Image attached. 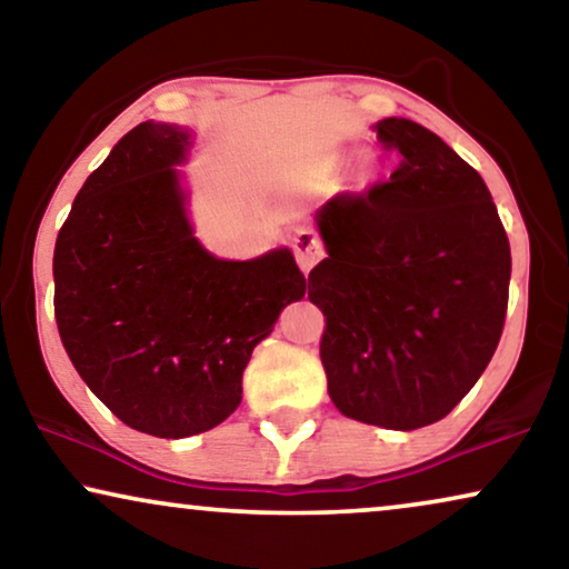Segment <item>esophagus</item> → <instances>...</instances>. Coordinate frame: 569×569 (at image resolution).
<instances>
[{"instance_id":"1","label":"esophagus","mask_w":569,"mask_h":569,"mask_svg":"<svg viewBox=\"0 0 569 569\" xmlns=\"http://www.w3.org/2000/svg\"><path fill=\"white\" fill-rule=\"evenodd\" d=\"M292 248H295V259H298L300 269L306 271V274L316 267L318 261H321V256H323V243L313 230H298V232H295Z\"/></svg>"}]
</instances>
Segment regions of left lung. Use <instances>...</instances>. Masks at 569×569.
Instances as JSON below:
<instances>
[{"label": "left lung", "mask_w": 569, "mask_h": 569, "mask_svg": "<svg viewBox=\"0 0 569 569\" xmlns=\"http://www.w3.org/2000/svg\"><path fill=\"white\" fill-rule=\"evenodd\" d=\"M372 131L399 168L318 209L329 256L308 274V298L326 316L333 407L407 432L446 417L492 360L510 243L487 183L438 134L401 116Z\"/></svg>", "instance_id": "obj_1"}]
</instances>
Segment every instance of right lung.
<instances>
[{
	"label": "right lung",
	"instance_id": "add662e5",
	"mask_svg": "<svg viewBox=\"0 0 569 569\" xmlns=\"http://www.w3.org/2000/svg\"><path fill=\"white\" fill-rule=\"evenodd\" d=\"M193 131L142 121L77 193L53 248L61 345L123 425L189 438L243 399V370L306 277L287 246L220 259L191 224Z\"/></svg>",
	"mask_w": 569,
	"mask_h": 569
}]
</instances>
